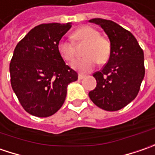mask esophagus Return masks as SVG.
Returning a JSON list of instances; mask_svg holds the SVG:
<instances>
[{
    "mask_svg": "<svg viewBox=\"0 0 155 155\" xmlns=\"http://www.w3.org/2000/svg\"><path fill=\"white\" fill-rule=\"evenodd\" d=\"M84 78L85 75H83V74H80L78 75V79H79V80H83Z\"/></svg>",
    "mask_w": 155,
    "mask_h": 155,
    "instance_id": "1",
    "label": "esophagus"
}]
</instances>
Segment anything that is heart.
<instances>
[{"label": "heart", "mask_w": 155, "mask_h": 155, "mask_svg": "<svg viewBox=\"0 0 155 155\" xmlns=\"http://www.w3.org/2000/svg\"><path fill=\"white\" fill-rule=\"evenodd\" d=\"M74 39L78 41H86L87 46L84 52L85 57L76 58L71 62V68L82 74L93 70L98 61L103 62L109 55V44L104 38L100 37L97 30L91 27H82L74 33ZM57 49L65 61H71L75 56V45L70 38L62 37L58 42Z\"/></svg>", "instance_id": "heart-1"}]
</instances>
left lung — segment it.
I'll list each match as a JSON object with an SVG mask.
<instances>
[{"instance_id":"obj_1","label":"left lung","mask_w":155,"mask_h":155,"mask_svg":"<svg viewBox=\"0 0 155 155\" xmlns=\"http://www.w3.org/2000/svg\"><path fill=\"white\" fill-rule=\"evenodd\" d=\"M88 21L99 25L110 41L108 61L101 71L94 74L97 85L88 95L100 108L117 111L138 94L145 75L143 50L131 33L117 23L101 18Z\"/></svg>"}]
</instances>
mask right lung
<instances>
[{"mask_svg":"<svg viewBox=\"0 0 155 155\" xmlns=\"http://www.w3.org/2000/svg\"><path fill=\"white\" fill-rule=\"evenodd\" d=\"M72 23L41 24L17 44L11 60V86L23 108L34 116L48 117L61 107L69 83L78 74L57 49Z\"/></svg>","mask_w":155,"mask_h":155,"instance_id":"right-lung-1","label":"right lung"}]
</instances>
